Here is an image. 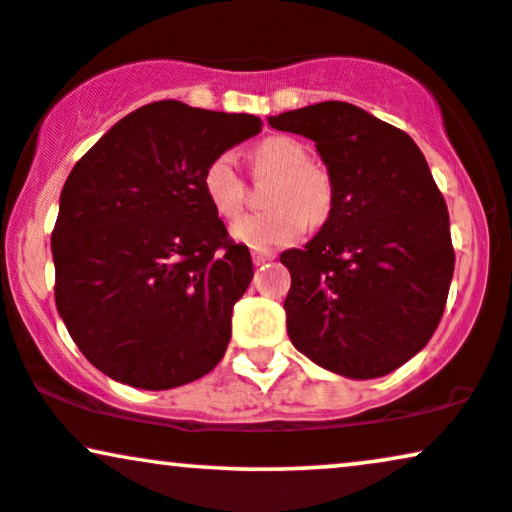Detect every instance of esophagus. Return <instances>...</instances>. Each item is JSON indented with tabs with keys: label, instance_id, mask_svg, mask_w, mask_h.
I'll return each mask as SVG.
<instances>
[{
	"label": "esophagus",
	"instance_id": "esophagus-1",
	"mask_svg": "<svg viewBox=\"0 0 512 512\" xmlns=\"http://www.w3.org/2000/svg\"><path fill=\"white\" fill-rule=\"evenodd\" d=\"M271 260H274V255H271V252L252 250V262H255L257 267H260V264H267V262H271Z\"/></svg>",
	"mask_w": 512,
	"mask_h": 512
}]
</instances>
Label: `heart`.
<instances>
[{
    "mask_svg": "<svg viewBox=\"0 0 512 512\" xmlns=\"http://www.w3.org/2000/svg\"><path fill=\"white\" fill-rule=\"evenodd\" d=\"M255 177H274L269 184L267 212L245 215L231 224V236L252 250L286 248L302 238L304 229L321 226L335 203L333 179L323 167L309 163V151L293 137L262 139L252 148ZM203 193L219 217H234L245 200V184L231 153L212 158L203 172Z\"/></svg>",
    "mask_w": 512,
    "mask_h": 512,
    "instance_id": "1",
    "label": "heart"
}]
</instances>
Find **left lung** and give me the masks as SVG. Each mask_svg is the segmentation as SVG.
Instances as JSON below:
<instances>
[{
    "label": "left lung",
    "instance_id": "obj_1",
    "mask_svg": "<svg viewBox=\"0 0 512 512\" xmlns=\"http://www.w3.org/2000/svg\"><path fill=\"white\" fill-rule=\"evenodd\" d=\"M312 139L333 179L331 217L286 250L290 342L345 378H380L428 345L451 276L449 212L425 155L401 129L345 101L269 118Z\"/></svg>",
    "mask_w": 512,
    "mask_h": 512
}]
</instances>
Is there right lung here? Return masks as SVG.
<instances>
[{
    "instance_id": "right-lung-1",
    "label": "right lung",
    "mask_w": 512,
    "mask_h": 512,
    "mask_svg": "<svg viewBox=\"0 0 512 512\" xmlns=\"http://www.w3.org/2000/svg\"><path fill=\"white\" fill-rule=\"evenodd\" d=\"M260 129L248 113L155 101L68 174L51 231L56 309L108 378L170 390L224 357L252 260L205 198L203 172Z\"/></svg>"
}]
</instances>
